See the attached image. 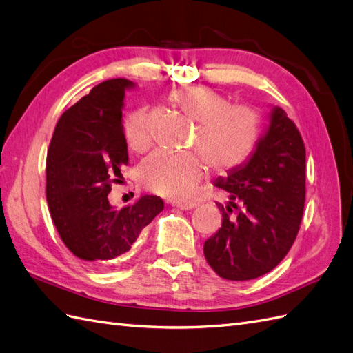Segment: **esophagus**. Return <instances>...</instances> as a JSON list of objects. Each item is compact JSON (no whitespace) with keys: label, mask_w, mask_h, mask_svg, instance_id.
Segmentation results:
<instances>
[{"label":"esophagus","mask_w":353,"mask_h":353,"mask_svg":"<svg viewBox=\"0 0 353 353\" xmlns=\"http://www.w3.org/2000/svg\"><path fill=\"white\" fill-rule=\"evenodd\" d=\"M173 205L180 210H191L196 207V203H173Z\"/></svg>","instance_id":"1"}]
</instances>
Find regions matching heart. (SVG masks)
<instances>
[{
	"label": "heart",
	"instance_id": "1",
	"mask_svg": "<svg viewBox=\"0 0 353 353\" xmlns=\"http://www.w3.org/2000/svg\"><path fill=\"white\" fill-rule=\"evenodd\" d=\"M168 99L188 121L195 122L191 146L196 153H152L139 168L140 183L149 191L185 200L205 176L207 165L216 174L228 176L254 157L263 132L255 108L230 104L227 97L209 86L180 88ZM123 135L126 146L134 153L149 149L152 134L146 108L140 107L126 116Z\"/></svg>",
	"mask_w": 353,
	"mask_h": 353
}]
</instances>
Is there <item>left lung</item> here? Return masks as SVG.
<instances>
[{"label":"left lung","mask_w":353,"mask_h":353,"mask_svg":"<svg viewBox=\"0 0 353 353\" xmlns=\"http://www.w3.org/2000/svg\"><path fill=\"white\" fill-rule=\"evenodd\" d=\"M216 186L230 204H218L222 227L204 243L207 263L227 280L268 273L292 248L305 203L304 141L285 110L274 107L254 157Z\"/></svg>","instance_id":"obj_1"}]
</instances>
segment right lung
Returning <instances> with one entry per match:
<instances>
[{
  "label": "right lung",
  "mask_w": 353,
  "mask_h": 353,
  "mask_svg": "<svg viewBox=\"0 0 353 353\" xmlns=\"http://www.w3.org/2000/svg\"><path fill=\"white\" fill-rule=\"evenodd\" d=\"M112 79L90 89L61 116L46 161V198L52 221L73 254L95 268L123 255L164 209L159 196H140L122 209L108 204L112 183L128 164L122 128L125 89Z\"/></svg>",
  "instance_id": "add662e5"
}]
</instances>
